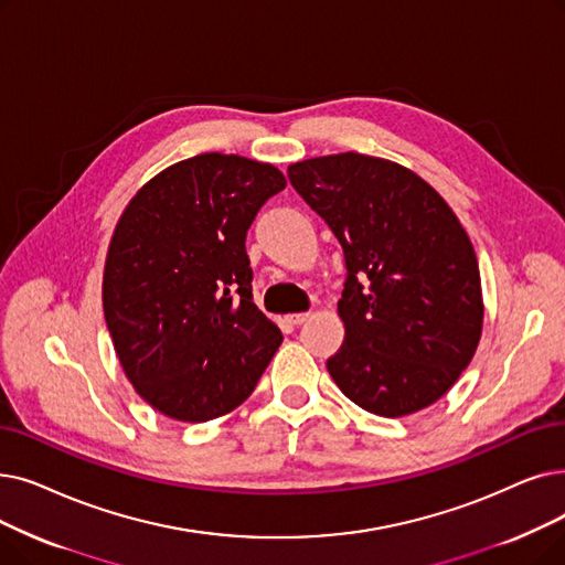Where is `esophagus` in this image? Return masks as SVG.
I'll list each match as a JSON object with an SVG mask.
<instances>
[{
    "mask_svg": "<svg viewBox=\"0 0 565 565\" xmlns=\"http://www.w3.org/2000/svg\"><path fill=\"white\" fill-rule=\"evenodd\" d=\"M309 318V313H288L286 316V321L290 323V326H302L305 321Z\"/></svg>",
    "mask_w": 565,
    "mask_h": 565,
    "instance_id": "esophagus-1",
    "label": "esophagus"
}]
</instances>
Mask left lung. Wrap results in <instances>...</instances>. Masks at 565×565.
<instances>
[{"label":"left lung","instance_id":"1","mask_svg":"<svg viewBox=\"0 0 565 565\" xmlns=\"http://www.w3.org/2000/svg\"><path fill=\"white\" fill-rule=\"evenodd\" d=\"M288 180L343 249L341 349L328 360L360 408L402 418L469 366L482 332L473 244L413 170L358 152L288 166Z\"/></svg>","mask_w":565,"mask_h":565}]
</instances>
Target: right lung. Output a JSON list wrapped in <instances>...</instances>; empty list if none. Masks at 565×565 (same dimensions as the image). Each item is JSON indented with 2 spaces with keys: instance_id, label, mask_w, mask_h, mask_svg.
<instances>
[{
  "instance_id": "add662e5",
  "label": "right lung",
  "mask_w": 565,
  "mask_h": 565,
  "mask_svg": "<svg viewBox=\"0 0 565 565\" xmlns=\"http://www.w3.org/2000/svg\"><path fill=\"white\" fill-rule=\"evenodd\" d=\"M286 186L275 166L199 154L147 182L121 212L104 313L121 370L168 418L205 423L247 399L281 347L254 305L247 231Z\"/></svg>"
}]
</instances>
